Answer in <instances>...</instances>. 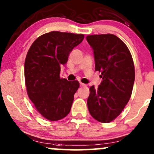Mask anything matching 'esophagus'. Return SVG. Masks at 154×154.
<instances>
[{
  "instance_id": "1",
  "label": "esophagus",
  "mask_w": 154,
  "mask_h": 154,
  "mask_svg": "<svg viewBox=\"0 0 154 154\" xmlns=\"http://www.w3.org/2000/svg\"><path fill=\"white\" fill-rule=\"evenodd\" d=\"M80 86L81 87H86V86H87V85L86 84H84V83H82V82H80Z\"/></svg>"
}]
</instances>
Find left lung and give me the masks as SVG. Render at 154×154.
Returning <instances> with one entry per match:
<instances>
[{
  "label": "left lung",
  "mask_w": 154,
  "mask_h": 154,
  "mask_svg": "<svg viewBox=\"0 0 154 154\" xmlns=\"http://www.w3.org/2000/svg\"><path fill=\"white\" fill-rule=\"evenodd\" d=\"M93 49L95 71L101 72L102 82L98 88H90L88 107L97 121L109 123L115 119L131 97L135 66L128 46L112 34L86 37Z\"/></svg>",
  "instance_id": "obj_1"
}]
</instances>
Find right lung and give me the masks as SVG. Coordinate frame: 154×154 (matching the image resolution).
<instances>
[{
	"label": "right lung",
	"mask_w": 154,
	"mask_h": 154,
	"mask_svg": "<svg viewBox=\"0 0 154 154\" xmlns=\"http://www.w3.org/2000/svg\"><path fill=\"white\" fill-rule=\"evenodd\" d=\"M84 35L53 31L40 35L33 42L24 62V77L28 97L40 115L49 121H58L68 115L78 81L60 77L73 48Z\"/></svg>",
	"instance_id": "obj_1"
}]
</instances>
